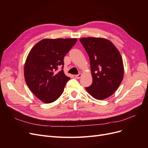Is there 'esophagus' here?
<instances>
[{"mask_svg":"<svg viewBox=\"0 0 148 148\" xmlns=\"http://www.w3.org/2000/svg\"><path fill=\"white\" fill-rule=\"evenodd\" d=\"M82 74H80V73L79 74H77V75H75L76 79H80L81 77H82Z\"/></svg>","mask_w":148,"mask_h":148,"instance_id":"esophagus-1","label":"esophagus"}]
</instances>
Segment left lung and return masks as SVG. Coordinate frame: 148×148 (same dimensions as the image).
I'll list each match as a JSON object with an SVG mask.
<instances>
[{
  "instance_id": "left-lung-1",
  "label": "left lung",
  "mask_w": 148,
  "mask_h": 148,
  "mask_svg": "<svg viewBox=\"0 0 148 148\" xmlns=\"http://www.w3.org/2000/svg\"><path fill=\"white\" fill-rule=\"evenodd\" d=\"M80 41L88 53L92 83L85 88L94 98L103 100L113 94L124 74L122 58L114 45L103 38H82Z\"/></svg>"
}]
</instances>
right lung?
<instances>
[{
    "label": "right lung",
    "instance_id": "add662e5",
    "mask_svg": "<svg viewBox=\"0 0 148 148\" xmlns=\"http://www.w3.org/2000/svg\"><path fill=\"white\" fill-rule=\"evenodd\" d=\"M76 38H45L31 49L24 66L26 83L30 91L42 102L55 101L63 93L70 79L64 70L65 54L76 43Z\"/></svg>",
    "mask_w": 148,
    "mask_h": 148
}]
</instances>
